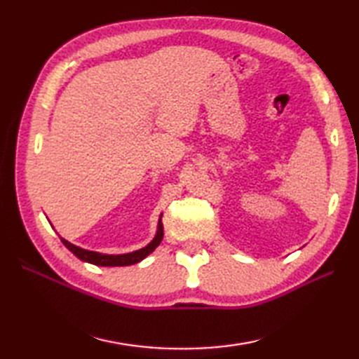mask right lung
Here are the masks:
<instances>
[{
  "instance_id": "add662e5",
  "label": "right lung",
  "mask_w": 359,
  "mask_h": 359,
  "mask_svg": "<svg viewBox=\"0 0 359 359\" xmlns=\"http://www.w3.org/2000/svg\"><path fill=\"white\" fill-rule=\"evenodd\" d=\"M62 242L65 243V247L72 251V253L77 256L79 259H81L83 262H89V264H94V265H100V266H126V265H133L143 261L144 257L148 255H151L152 251H154L160 242L163 239V225H162V215H160L158 219V224H157V233L154 236V239H152L147 247H143L140 250H135L131 251V253H125V255H104V253H98V251H90V250H85L81 247L74 245L69 241H66L63 238Z\"/></svg>"
}]
</instances>
